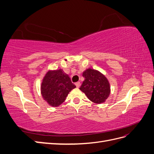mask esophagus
Masks as SVG:
<instances>
[{"label":"esophagus","mask_w":154,"mask_h":154,"mask_svg":"<svg viewBox=\"0 0 154 154\" xmlns=\"http://www.w3.org/2000/svg\"><path fill=\"white\" fill-rule=\"evenodd\" d=\"M75 85H76V87H80V85H81V83H80V82H76V83H75Z\"/></svg>","instance_id":"esophagus-1"}]
</instances>
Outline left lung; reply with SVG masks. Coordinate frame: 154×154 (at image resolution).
Returning <instances> with one entry per match:
<instances>
[{
  "label": "left lung",
  "mask_w": 154,
  "mask_h": 154,
  "mask_svg": "<svg viewBox=\"0 0 154 154\" xmlns=\"http://www.w3.org/2000/svg\"><path fill=\"white\" fill-rule=\"evenodd\" d=\"M85 80L80 89L95 103H103L110 92L109 82L106 78L96 70L88 69L83 72Z\"/></svg>",
  "instance_id": "8db88e82"
}]
</instances>
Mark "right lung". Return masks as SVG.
Wrapping results in <instances>:
<instances>
[{
	"instance_id": "obj_1",
	"label": "right lung",
	"mask_w": 154,
	"mask_h": 154,
	"mask_svg": "<svg viewBox=\"0 0 154 154\" xmlns=\"http://www.w3.org/2000/svg\"><path fill=\"white\" fill-rule=\"evenodd\" d=\"M76 87L71 78L62 69L49 71L41 85L43 98L52 106H58L66 100L69 92Z\"/></svg>"
}]
</instances>
